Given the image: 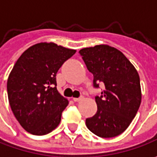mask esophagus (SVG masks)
Here are the masks:
<instances>
[{
  "label": "esophagus",
  "instance_id": "esophagus-1",
  "mask_svg": "<svg viewBox=\"0 0 157 157\" xmlns=\"http://www.w3.org/2000/svg\"><path fill=\"white\" fill-rule=\"evenodd\" d=\"M83 100V97H79V98H73V100L75 101V102H78V101H80V100Z\"/></svg>",
  "mask_w": 157,
  "mask_h": 157
}]
</instances>
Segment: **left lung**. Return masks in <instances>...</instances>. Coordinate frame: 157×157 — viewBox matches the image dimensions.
I'll return each instance as SVG.
<instances>
[{"mask_svg":"<svg viewBox=\"0 0 157 157\" xmlns=\"http://www.w3.org/2000/svg\"><path fill=\"white\" fill-rule=\"evenodd\" d=\"M79 54L94 75V87L105 85L101 95L95 97L98 110L86 120V127L102 138L119 136L128 128L141 105L139 74L123 53L111 46L84 48Z\"/></svg>","mask_w":157,"mask_h":157,"instance_id":"8db88e82","label":"left lung"}]
</instances>
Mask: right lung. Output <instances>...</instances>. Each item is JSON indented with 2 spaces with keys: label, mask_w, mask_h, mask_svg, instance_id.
<instances>
[{
  "label": "right lung",
  "mask_w": 157,
  "mask_h": 157,
  "mask_svg": "<svg viewBox=\"0 0 157 157\" xmlns=\"http://www.w3.org/2000/svg\"><path fill=\"white\" fill-rule=\"evenodd\" d=\"M75 50L54 43L29 47L15 63L7 90L11 110L21 127L35 136L54 130L68 100L57 90V71Z\"/></svg>",
  "instance_id": "obj_1"
}]
</instances>
